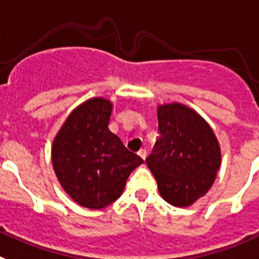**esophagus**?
Returning <instances> with one entry per match:
<instances>
[{
	"instance_id": "1",
	"label": "esophagus",
	"mask_w": 259,
	"mask_h": 259,
	"mask_svg": "<svg viewBox=\"0 0 259 259\" xmlns=\"http://www.w3.org/2000/svg\"><path fill=\"white\" fill-rule=\"evenodd\" d=\"M138 155L141 157H142L143 160H145L146 156H147V150H146V148H141V150H139V151H138Z\"/></svg>"
}]
</instances>
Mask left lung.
Wrapping results in <instances>:
<instances>
[{
    "label": "left lung",
    "instance_id": "8db88e82",
    "mask_svg": "<svg viewBox=\"0 0 259 259\" xmlns=\"http://www.w3.org/2000/svg\"><path fill=\"white\" fill-rule=\"evenodd\" d=\"M160 137L146 163L168 203L186 207L207 193L220 167V147L212 129L183 104L157 108Z\"/></svg>",
    "mask_w": 259,
    "mask_h": 259
}]
</instances>
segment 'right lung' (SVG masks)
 <instances>
[{
    "label": "right lung",
    "instance_id": "add662e5",
    "mask_svg": "<svg viewBox=\"0 0 259 259\" xmlns=\"http://www.w3.org/2000/svg\"><path fill=\"white\" fill-rule=\"evenodd\" d=\"M112 104L102 98L74 109L52 147V163L65 192L83 207L103 208L122 193L143 160L108 127Z\"/></svg>",
    "mask_w": 259,
    "mask_h": 259
}]
</instances>
